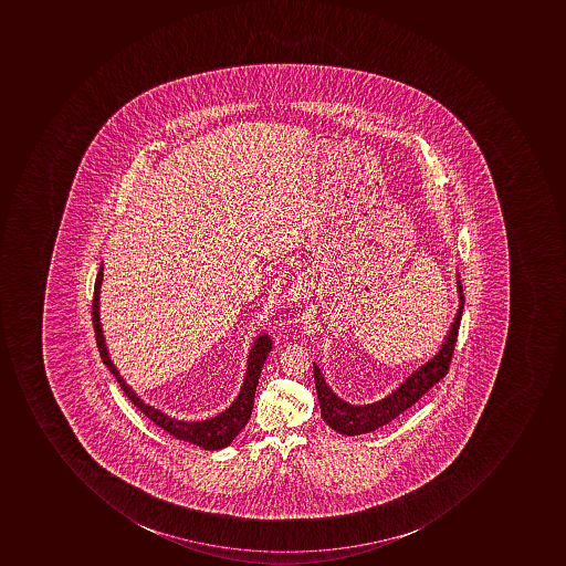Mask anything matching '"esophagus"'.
Returning a JSON list of instances; mask_svg holds the SVG:
<instances>
[{"label": "esophagus", "mask_w": 566, "mask_h": 566, "mask_svg": "<svg viewBox=\"0 0 566 566\" xmlns=\"http://www.w3.org/2000/svg\"><path fill=\"white\" fill-rule=\"evenodd\" d=\"M304 292H301V289H300V292H294V297H296V300H301V296H303Z\"/></svg>", "instance_id": "obj_1"}]
</instances>
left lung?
<instances>
[{"label": "left lung", "mask_w": 566, "mask_h": 566, "mask_svg": "<svg viewBox=\"0 0 566 566\" xmlns=\"http://www.w3.org/2000/svg\"><path fill=\"white\" fill-rule=\"evenodd\" d=\"M459 310L454 323L449 329L442 347L430 358L429 363L418 367L410 374L391 395L374 401L369 405H350L338 398L325 382L322 369L313 363L314 385L319 399L323 420L342 436H360V433L374 432L379 427L395 420L398 415L413 407L421 396L426 395L433 385L448 374L454 354L455 340H458L459 325H461L462 310H464V294H462L461 281L458 274Z\"/></svg>", "instance_id": "1"}]
</instances>
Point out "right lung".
<instances>
[{"label":"right lung","instance_id":"right-lung-1","mask_svg":"<svg viewBox=\"0 0 566 566\" xmlns=\"http://www.w3.org/2000/svg\"><path fill=\"white\" fill-rule=\"evenodd\" d=\"M104 263L98 270L95 281V292H93L92 319L93 328H95L96 347L101 352L102 360L108 367L118 385L126 392L127 398L133 401L134 407L139 408L155 426L161 427L165 432L174 436L175 439L185 440V442L196 443L199 448L208 449V451H218V449L228 448L233 442L234 437L244 429L248 420L252 417L253 399H255L256 385H259L260 373H262L263 364H265L266 355L272 350V340L270 336L260 335L253 344L250 355H248L247 374H244L243 386H241L240 395L237 396L230 408H226L216 417L208 420L185 421L177 418L168 417L167 413L156 410L155 407L146 405L130 386L126 385L118 370L115 369L114 363L108 357L107 345H105L104 332L101 325V287L104 281Z\"/></svg>","mask_w":566,"mask_h":566}]
</instances>
